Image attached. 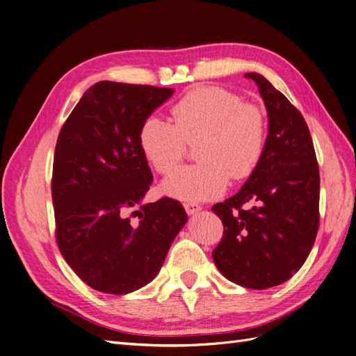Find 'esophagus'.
Listing matches in <instances>:
<instances>
[{
    "instance_id": "obj_1",
    "label": "esophagus",
    "mask_w": 356,
    "mask_h": 356,
    "mask_svg": "<svg viewBox=\"0 0 356 356\" xmlns=\"http://www.w3.org/2000/svg\"><path fill=\"white\" fill-rule=\"evenodd\" d=\"M184 209H186V212H187L188 215H195V213H197L199 211H202V207H200V204L195 203V202H186V203H184Z\"/></svg>"
}]
</instances>
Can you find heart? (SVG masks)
Instances as JSON below:
<instances>
[{
    "mask_svg": "<svg viewBox=\"0 0 356 356\" xmlns=\"http://www.w3.org/2000/svg\"><path fill=\"white\" fill-rule=\"evenodd\" d=\"M175 124L148 117L139 129V147L159 174L174 170L195 145L197 165L175 170L163 181L166 195L199 202L217 197L229 178L252 174L266 144V117L260 106L243 102L221 88H197L172 106Z\"/></svg>",
    "mask_w": 356,
    "mask_h": 356,
    "instance_id": "heart-1",
    "label": "heart"
}]
</instances>
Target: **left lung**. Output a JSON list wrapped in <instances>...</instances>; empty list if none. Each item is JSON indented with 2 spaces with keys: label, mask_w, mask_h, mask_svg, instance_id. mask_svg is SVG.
<instances>
[{
  "label": "left lung",
  "mask_w": 356,
  "mask_h": 356,
  "mask_svg": "<svg viewBox=\"0 0 356 356\" xmlns=\"http://www.w3.org/2000/svg\"><path fill=\"white\" fill-rule=\"evenodd\" d=\"M257 83L268 117L263 154L243 187L212 207L224 225L212 251L229 281L252 289L297 273L319 227V168L303 115L261 74Z\"/></svg>",
  "instance_id": "8db88e82"
}]
</instances>
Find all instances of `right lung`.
<instances>
[{"label": "right lung", "mask_w": 356, "mask_h": 356, "mask_svg": "<svg viewBox=\"0 0 356 356\" xmlns=\"http://www.w3.org/2000/svg\"><path fill=\"white\" fill-rule=\"evenodd\" d=\"M174 89L99 81L63 123L51 199L59 251L84 284L123 296L152 282L187 222L170 197L143 203L153 174L139 129Z\"/></svg>", "instance_id": "1"}]
</instances>
